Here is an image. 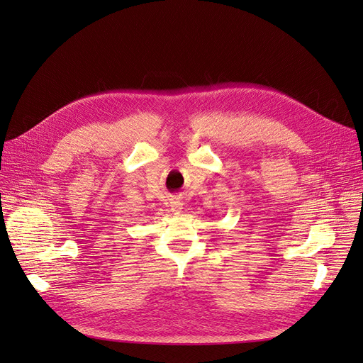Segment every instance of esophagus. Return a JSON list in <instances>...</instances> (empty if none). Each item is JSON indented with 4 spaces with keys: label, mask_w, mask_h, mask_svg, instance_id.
Masks as SVG:
<instances>
[{
    "label": "esophagus",
    "mask_w": 363,
    "mask_h": 363,
    "mask_svg": "<svg viewBox=\"0 0 363 363\" xmlns=\"http://www.w3.org/2000/svg\"><path fill=\"white\" fill-rule=\"evenodd\" d=\"M182 206H183V203L179 199H172V201H171V211L172 212H179L180 208H182Z\"/></svg>",
    "instance_id": "esophagus-1"
}]
</instances>
